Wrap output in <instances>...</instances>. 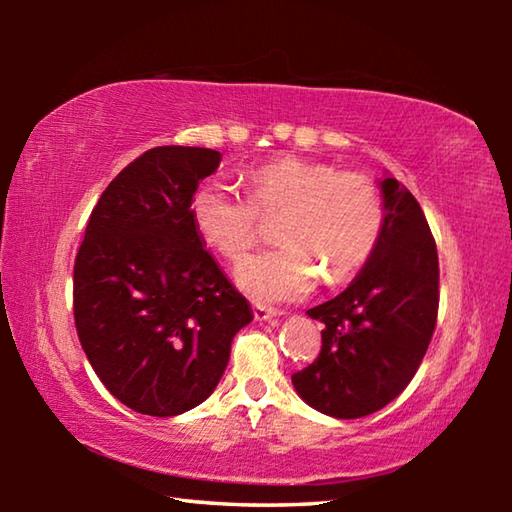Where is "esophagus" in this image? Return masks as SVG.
<instances>
[{
  "label": "esophagus",
  "mask_w": 512,
  "mask_h": 512,
  "mask_svg": "<svg viewBox=\"0 0 512 512\" xmlns=\"http://www.w3.org/2000/svg\"><path fill=\"white\" fill-rule=\"evenodd\" d=\"M253 314H255V320H259V323H262V320H273L277 316H282V311L271 309V307H266V305H255L253 307Z\"/></svg>",
  "instance_id": "obj_1"
}]
</instances>
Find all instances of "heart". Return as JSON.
<instances>
[{
    "label": "heart",
    "instance_id": "1",
    "mask_svg": "<svg viewBox=\"0 0 512 512\" xmlns=\"http://www.w3.org/2000/svg\"><path fill=\"white\" fill-rule=\"evenodd\" d=\"M248 185L250 201L216 180L203 183L192 196V221L207 246L237 262L259 239V216H280L275 241L282 246L244 259L235 273L257 302L305 298L318 275L341 284L377 250L386 207L363 173L287 155L250 171Z\"/></svg>",
    "mask_w": 512,
    "mask_h": 512
}]
</instances>
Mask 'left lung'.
<instances>
[{"instance_id": "8db88e82", "label": "left lung", "mask_w": 512, "mask_h": 512, "mask_svg": "<svg viewBox=\"0 0 512 512\" xmlns=\"http://www.w3.org/2000/svg\"><path fill=\"white\" fill-rule=\"evenodd\" d=\"M379 187L377 250L348 289L307 311L325 325L323 348L291 375L311 409L341 420L384 409L409 386L438 318V250L422 207L395 178Z\"/></svg>"}]
</instances>
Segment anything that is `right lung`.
Masks as SVG:
<instances>
[{"label":"right lung","instance_id":"obj_1","mask_svg":"<svg viewBox=\"0 0 512 512\" xmlns=\"http://www.w3.org/2000/svg\"><path fill=\"white\" fill-rule=\"evenodd\" d=\"M219 162L198 146L142 153L101 194L76 255L83 352L137 413L171 418L205 402L253 320L192 221V196Z\"/></svg>","mask_w":512,"mask_h":512}]
</instances>
